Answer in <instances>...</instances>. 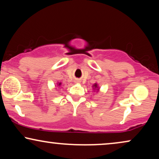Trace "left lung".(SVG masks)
I'll return each instance as SVG.
<instances>
[{
  "instance_id": "1",
  "label": "left lung",
  "mask_w": 159,
  "mask_h": 159,
  "mask_svg": "<svg viewBox=\"0 0 159 159\" xmlns=\"http://www.w3.org/2000/svg\"><path fill=\"white\" fill-rule=\"evenodd\" d=\"M93 87H94V88L97 87V84H94V85H93Z\"/></svg>"
}]
</instances>
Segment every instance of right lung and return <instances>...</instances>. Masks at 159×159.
Instances as JSON below:
<instances>
[{"label":"right lung","instance_id":"obj_1","mask_svg":"<svg viewBox=\"0 0 159 159\" xmlns=\"http://www.w3.org/2000/svg\"><path fill=\"white\" fill-rule=\"evenodd\" d=\"M59 85H61V83H59Z\"/></svg>","mask_w":159,"mask_h":159}]
</instances>
